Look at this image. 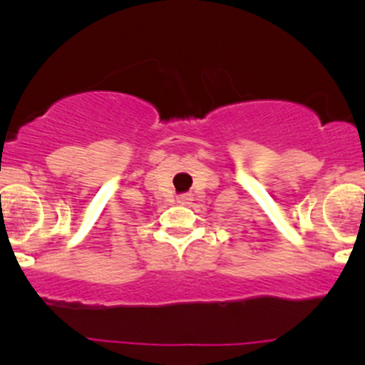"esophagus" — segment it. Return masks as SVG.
Masks as SVG:
<instances>
[{"label":"esophagus","mask_w":365,"mask_h":365,"mask_svg":"<svg viewBox=\"0 0 365 365\" xmlns=\"http://www.w3.org/2000/svg\"><path fill=\"white\" fill-rule=\"evenodd\" d=\"M190 200H192V196H190V194H182V196H178V203H182V205L189 203Z\"/></svg>","instance_id":"obj_1"}]
</instances>
